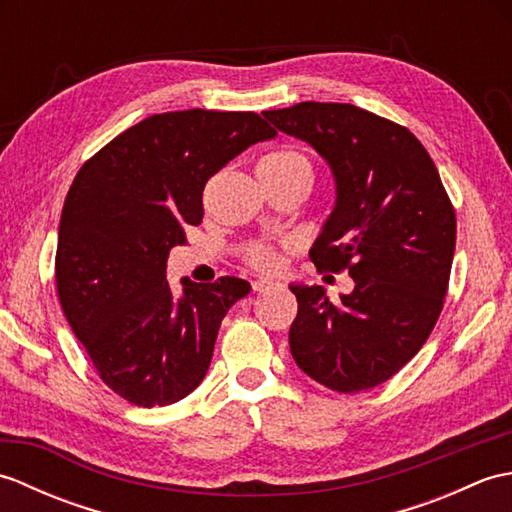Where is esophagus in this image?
I'll use <instances>...</instances> for the list:
<instances>
[{
  "instance_id": "1",
  "label": "esophagus",
  "mask_w": 512,
  "mask_h": 512,
  "mask_svg": "<svg viewBox=\"0 0 512 512\" xmlns=\"http://www.w3.org/2000/svg\"><path fill=\"white\" fill-rule=\"evenodd\" d=\"M273 286H275L273 281H268V279H257V281H253V290H255V292H264V290H270Z\"/></svg>"
}]
</instances>
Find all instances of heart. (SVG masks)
Segmentation results:
<instances>
[{
    "label": "heart",
    "instance_id": "heart-1",
    "mask_svg": "<svg viewBox=\"0 0 512 512\" xmlns=\"http://www.w3.org/2000/svg\"><path fill=\"white\" fill-rule=\"evenodd\" d=\"M257 171L270 173V176H303L312 182V165L310 160L299 154L295 149H277L273 154L264 156L259 160ZM246 264L253 266L255 270H262V273H273L281 266V255L273 246L268 244H250L246 248Z\"/></svg>",
    "mask_w": 512,
    "mask_h": 512
}]
</instances>
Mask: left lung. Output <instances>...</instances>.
Listing matches in <instances>:
<instances>
[{"label": "left lung", "instance_id": "8db88e82", "mask_svg": "<svg viewBox=\"0 0 512 512\" xmlns=\"http://www.w3.org/2000/svg\"><path fill=\"white\" fill-rule=\"evenodd\" d=\"M264 116L330 165L336 204L310 259L354 279L336 303L321 286H290L299 303L292 358L332 391L372 389L418 354L440 317L455 253L453 204L407 127L350 103L306 101Z\"/></svg>", "mask_w": 512, "mask_h": 512}]
</instances>
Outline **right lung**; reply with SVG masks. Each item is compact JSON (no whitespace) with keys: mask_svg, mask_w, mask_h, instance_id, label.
Returning <instances> with one entry per match:
<instances>
[{"mask_svg":"<svg viewBox=\"0 0 512 512\" xmlns=\"http://www.w3.org/2000/svg\"><path fill=\"white\" fill-rule=\"evenodd\" d=\"M275 136L255 112L154 114L76 173L61 211L57 295L103 383L132 405H171L206 376L220 323L250 284L184 279L176 299L169 250L202 222L209 178Z\"/></svg>","mask_w":512,"mask_h":512,"instance_id":"obj_1","label":"right lung"}]
</instances>
